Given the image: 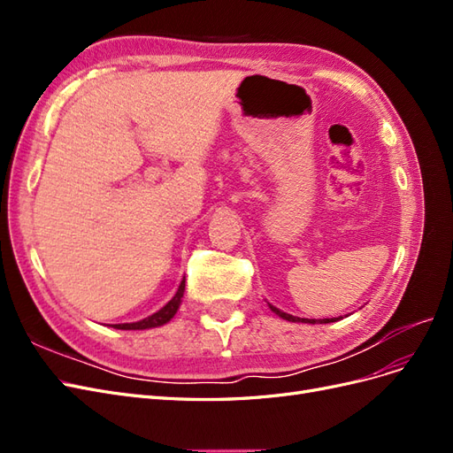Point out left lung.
<instances>
[{
    "label": "left lung",
    "instance_id": "8db88e82",
    "mask_svg": "<svg viewBox=\"0 0 453 453\" xmlns=\"http://www.w3.org/2000/svg\"><path fill=\"white\" fill-rule=\"evenodd\" d=\"M270 306V310L276 313V315H280L281 319H285V321H291V323H310V325H315V323H334V321H338L340 318H331V319H304V318H295V315H291V313H287V311H281V310H278L276 306H272V304H268Z\"/></svg>",
    "mask_w": 453,
    "mask_h": 453
}]
</instances>
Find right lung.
Instances as JSON below:
<instances>
[{"instance_id": "right-lung-1", "label": "right lung", "mask_w": 453, "mask_h": 453, "mask_svg": "<svg viewBox=\"0 0 453 453\" xmlns=\"http://www.w3.org/2000/svg\"><path fill=\"white\" fill-rule=\"evenodd\" d=\"M185 293V278L180 283V289L173 295V298L166 306H162L158 311H155L153 315H149V318L142 319V321H134V323H119V325H111L113 328H120V331H145V328H155V326H162L166 325L173 315L177 313L181 306V298Z\"/></svg>"}]
</instances>
